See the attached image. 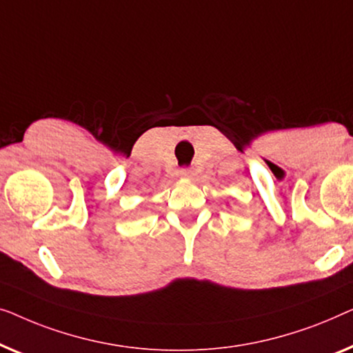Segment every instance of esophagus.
Segmentation results:
<instances>
[{"instance_id": "34e87169", "label": "esophagus", "mask_w": 353, "mask_h": 353, "mask_svg": "<svg viewBox=\"0 0 353 353\" xmlns=\"http://www.w3.org/2000/svg\"><path fill=\"white\" fill-rule=\"evenodd\" d=\"M181 176L185 177V179H193V176H195V172H193L192 170H188V168H185V170L181 171Z\"/></svg>"}]
</instances>
